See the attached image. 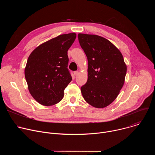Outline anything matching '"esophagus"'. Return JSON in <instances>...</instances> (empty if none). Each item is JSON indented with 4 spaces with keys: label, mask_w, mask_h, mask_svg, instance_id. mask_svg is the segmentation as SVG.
<instances>
[{
    "label": "esophagus",
    "mask_w": 155,
    "mask_h": 155,
    "mask_svg": "<svg viewBox=\"0 0 155 155\" xmlns=\"http://www.w3.org/2000/svg\"><path fill=\"white\" fill-rule=\"evenodd\" d=\"M74 74V75H75V76H77V75H78L79 74V72H78V71H75Z\"/></svg>",
    "instance_id": "34e87169"
}]
</instances>
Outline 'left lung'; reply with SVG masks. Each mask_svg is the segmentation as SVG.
I'll return each mask as SVG.
<instances>
[{
    "instance_id": "1",
    "label": "left lung",
    "mask_w": 155,
    "mask_h": 155,
    "mask_svg": "<svg viewBox=\"0 0 155 155\" xmlns=\"http://www.w3.org/2000/svg\"><path fill=\"white\" fill-rule=\"evenodd\" d=\"M87 58V80L81 87L84 100L96 108H104L117 97L124 84L127 68L120 50L107 39L78 35Z\"/></svg>"
}]
</instances>
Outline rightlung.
I'll return each instance as SVG.
<instances>
[{"label": "right lung", "mask_w": 155, "mask_h": 155, "mask_svg": "<svg viewBox=\"0 0 155 155\" xmlns=\"http://www.w3.org/2000/svg\"><path fill=\"white\" fill-rule=\"evenodd\" d=\"M75 38V33L60 35L41 44L29 55L25 78L31 96L39 104L53 105L62 99L72 79L68 51Z\"/></svg>", "instance_id": "right-lung-1"}]
</instances>
